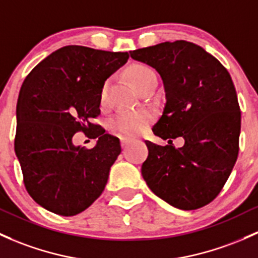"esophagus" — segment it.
I'll return each mask as SVG.
<instances>
[{
  "instance_id": "obj_1",
  "label": "esophagus",
  "mask_w": 258,
  "mask_h": 258,
  "mask_svg": "<svg viewBox=\"0 0 258 258\" xmlns=\"http://www.w3.org/2000/svg\"><path fill=\"white\" fill-rule=\"evenodd\" d=\"M130 141H132V139H130V138H126V137L121 138V139H120V145H121V148H123V149H125L126 146L129 145V143H130Z\"/></svg>"
}]
</instances>
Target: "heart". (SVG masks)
I'll return each mask as SVG.
<instances>
[{
    "label": "heart",
    "instance_id": "b5f03b06",
    "mask_svg": "<svg viewBox=\"0 0 258 258\" xmlns=\"http://www.w3.org/2000/svg\"><path fill=\"white\" fill-rule=\"evenodd\" d=\"M152 73L154 70L149 66L135 65L129 70V80L138 90ZM150 120L151 114L148 110H125L115 115L113 119V126L125 135H137L148 126Z\"/></svg>",
    "mask_w": 258,
    "mask_h": 258
}]
</instances>
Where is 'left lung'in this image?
I'll list each match as a JSON object with an SVG mask.
<instances>
[{"instance_id":"left-lung-1","label":"left lung","mask_w":258,"mask_h":258,"mask_svg":"<svg viewBox=\"0 0 258 258\" xmlns=\"http://www.w3.org/2000/svg\"><path fill=\"white\" fill-rule=\"evenodd\" d=\"M161 76L166 103L152 132L168 145L145 141L141 166L146 184L159 198L182 210L207 206L219 195L239 154L241 113L225 68L202 46L165 41L130 51ZM182 136L176 149L171 139Z\"/></svg>"}]
</instances>
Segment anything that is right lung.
I'll use <instances>...</instances> for the list:
<instances>
[{
	"label": "right lung",
	"mask_w": 258,
	"mask_h": 258,
	"mask_svg": "<svg viewBox=\"0 0 258 258\" xmlns=\"http://www.w3.org/2000/svg\"><path fill=\"white\" fill-rule=\"evenodd\" d=\"M128 59L126 51L68 45L41 60L24 80L15 151L29 196L44 209L73 217L103 192L120 143L91 119L101 113L104 82ZM81 130L96 139L95 148L73 145L74 133Z\"/></svg>",
	"instance_id": "1"
}]
</instances>
